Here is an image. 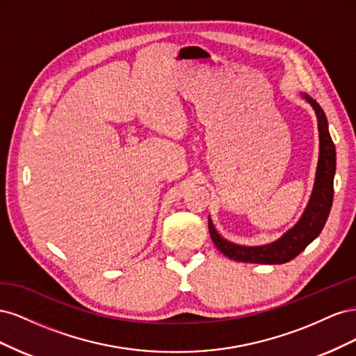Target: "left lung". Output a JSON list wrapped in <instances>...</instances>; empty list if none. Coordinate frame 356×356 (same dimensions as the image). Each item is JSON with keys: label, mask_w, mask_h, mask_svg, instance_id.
I'll use <instances>...</instances> for the list:
<instances>
[{"label": "left lung", "mask_w": 356, "mask_h": 356, "mask_svg": "<svg viewBox=\"0 0 356 356\" xmlns=\"http://www.w3.org/2000/svg\"><path fill=\"white\" fill-rule=\"evenodd\" d=\"M307 104L314 108L318 118L319 132V157L315 175V184L312 190L310 199L306 204L305 212L301 213L300 220L285 232L281 238L272 243L260 246H245L233 243L213 227V222L208 218L209 234L212 242L230 260L242 263H257V264H284L296 258L305 248L315 241L319 233L324 229L328 213L332 204L334 196V174H336V147L328 132V122L324 110L321 105L312 99L307 93H300Z\"/></svg>", "instance_id": "1"}]
</instances>
